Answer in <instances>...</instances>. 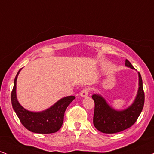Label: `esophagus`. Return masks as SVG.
Here are the masks:
<instances>
[{
	"mask_svg": "<svg viewBox=\"0 0 154 154\" xmlns=\"http://www.w3.org/2000/svg\"><path fill=\"white\" fill-rule=\"evenodd\" d=\"M89 92H90V90H89L88 88H84L82 89V91L80 92V95L81 97H87L89 95Z\"/></svg>",
	"mask_w": 154,
	"mask_h": 154,
	"instance_id": "1",
	"label": "esophagus"
}]
</instances>
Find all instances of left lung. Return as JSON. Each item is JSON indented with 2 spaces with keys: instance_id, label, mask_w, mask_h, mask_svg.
I'll return each mask as SVG.
<instances>
[{
  "instance_id": "obj_1",
  "label": "left lung",
  "mask_w": 154,
  "mask_h": 154,
  "mask_svg": "<svg viewBox=\"0 0 154 154\" xmlns=\"http://www.w3.org/2000/svg\"><path fill=\"white\" fill-rule=\"evenodd\" d=\"M125 65L134 69L128 59ZM138 73V90L133 104L123 110H116L107 104L106 100L98 94L92 98L95 102L93 124L98 131L104 133H116L128 128L136 122L143 110L145 100L141 76Z\"/></svg>"
}]
</instances>
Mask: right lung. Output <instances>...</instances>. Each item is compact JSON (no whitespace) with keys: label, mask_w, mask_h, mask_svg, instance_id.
Returning a JSON list of instances; mask_svg holds the SVG:
<instances>
[{"label":"right lung","mask_w":154,"mask_h":154,"mask_svg":"<svg viewBox=\"0 0 154 154\" xmlns=\"http://www.w3.org/2000/svg\"><path fill=\"white\" fill-rule=\"evenodd\" d=\"M21 69L18 72L14 79V88L11 92L13 108L26 128L33 133H56L62 127L66 107L75 99V96H67L57 101L47 110L42 112H31L26 110L18 103L16 97V80Z\"/></svg>","instance_id":"add662e5"}]
</instances>
